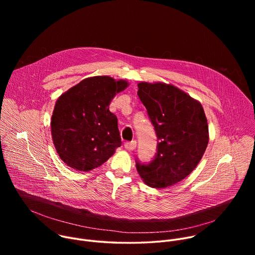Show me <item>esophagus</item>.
<instances>
[{
	"mask_svg": "<svg viewBox=\"0 0 255 255\" xmlns=\"http://www.w3.org/2000/svg\"><path fill=\"white\" fill-rule=\"evenodd\" d=\"M124 146L127 150H133L135 149L136 147V141L135 140H132V141H128V142H125Z\"/></svg>",
	"mask_w": 255,
	"mask_h": 255,
	"instance_id": "esophagus-1",
	"label": "esophagus"
}]
</instances>
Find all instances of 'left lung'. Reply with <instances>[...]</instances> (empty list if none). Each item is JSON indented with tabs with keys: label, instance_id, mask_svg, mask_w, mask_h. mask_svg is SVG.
Masks as SVG:
<instances>
[{
	"label": "left lung",
	"instance_id": "left-lung-1",
	"mask_svg": "<svg viewBox=\"0 0 255 255\" xmlns=\"http://www.w3.org/2000/svg\"><path fill=\"white\" fill-rule=\"evenodd\" d=\"M138 97L157 137L156 153L148 163L136 158L144 183L162 189L187 177L200 162L209 142L202 105L174 86L138 84Z\"/></svg>",
	"mask_w": 255,
	"mask_h": 255
}]
</instances>
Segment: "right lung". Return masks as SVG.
I'll return each mask as SVG.
<instances>
[{"label": "right lung", "mask_w": 255, "mask_h": 255, "mask_svg": "<svg viewBox=\"0 0 255 255\" xmlns=\"http://www.w3.org/2000/svg\"><path fill=\"white\" fill-rule=\"evenodd\" d=\"M128 86L110 77L85 79L56 101L51 134L59 157L71 168L88 171L112 156L122 141L112 99Z\"/></svg>", "instance_id": "1"}]
</instances>
